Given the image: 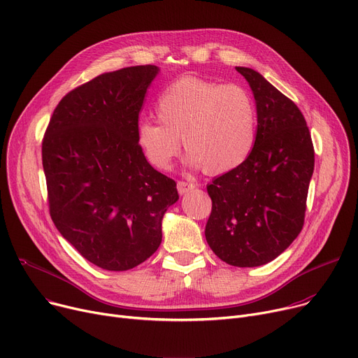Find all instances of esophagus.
Instances as JSON below:
<instances>
[{"instance_id": "obj_1", "label": "esophagus", "mask_w": 358, "mask_h": 358, "mask_svg": "<svg viewBox=\"0 0 358 358\" xmlns=\"http://www.w3.org/2000/svg\"><path fill=\"white\" fill-rule=\"evenodd\" d=\"M177 189H178V193H180L181 196H184V194H187V193H189V192H193V189H194V184L187 182V181H178V182H177Z\"/></svg>"}]
</instances>
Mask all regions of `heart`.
<instances>
[{
	"instance_id": "heart-1",
	"label": "heart",
	"mask_w": 358,
	"mask_h": 358,
	"mask_svg": "<svg viewBox=\"0 0 358 358\" xmlns=\"http://www.w3.org/2000/svg\"><path fill=\"white\" fill-rule=\"evenodd\" d=\"M158 122L138 125L136 142L148 162L170 169L182 147L187 164L217 176L242 165L256 138V108L239 85H220L199 76H182L166 86L157 99Z\"/></svg>"
}]
</instances>
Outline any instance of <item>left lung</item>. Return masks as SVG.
<instances>
[{
  "instance_id": "obj_1",
  "label": "left lung",
  "mask_w": 358,
  "mask_h": 358,
  "mask_svg": "<svg viewBox=\"0 0 358 358\" xmlns=\"http://www.w3.org/2000/svg\"><path fill=\"white\" fill-rule=\"evenodd\" d=\"M256 102L257 131L248 159L207 185L211 214L206 241L223 262L265 265L301 233L314 147L298 106L256 70L236 67Z\"/></svg>"
}]
</instances>
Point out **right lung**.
Here are the masks:
<instances>
[{
  "label": "right lung",
  "mask_w": 358,
  "mask_h": 358,
  "mask_svg": "<svg viewBox=\"0 0 358 358\" xmlns=\"http://www.w3.org/2000/svg\"><path fill=\"white\" fill-rule=\"evenodd\" d=\"M152 64L109 71L69 92L45 129L41 157L50 216L90 264L128 271L161 245L174 180L136 142L138 116L158 75Z\"/></svg>",
  "instance_id": "obj_1"
}]
</instances>
